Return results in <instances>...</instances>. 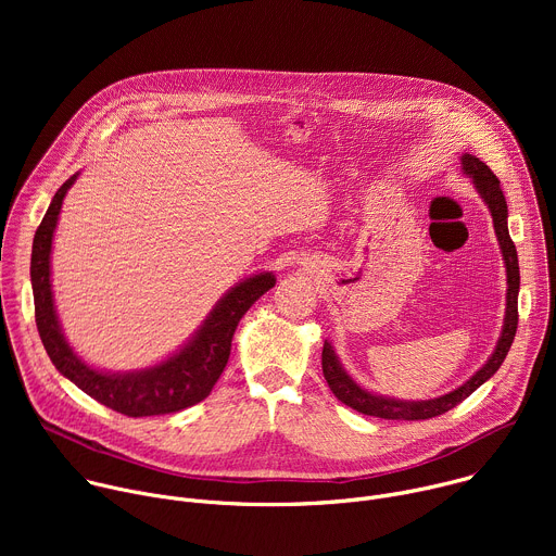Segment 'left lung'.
<instances>
[{
  "instance_id": "1",
  "label": "left lung",
  "mask_w": 556,
  "mask_h": 556,
  "mask_svg": "<svg viewBox=\"0 0 556 556\" xmlns=\"http://www.w3.org/2000/svg\"><path fill=\"white\" fill-rule=\"evenodd\" d=\"M462 169L466 176L472 178L475 187H478L480 195L484 198V202L491 208L493 215V224H495V232L497 240L504 253V264H506V275H508V292H506V319H504V328H502V337L497 341V348L493 352V356L486 361V365L475 371V376H470V380H466L462 387L453 389L451 393L440 395V399L433 401H422V403H403V401H393V399H382V395H374L369 391H365L363 387H358L341 367L334 350L330 343L324 345V354H321V367H324V376L332 389V393L337 399L356 409L358 414L365 416H376V418H384V420H429L435 416L446 414L448 409H453L455 405H459L462 401H466L468 395L478 389L480 384H484L504 363L515 332H517V321H519V312H517V296H519V262H517V249L508 235V206H506V198L502 191V185L497 180V176L491 172L489 165H484L480 157H475L470 153L462 155Z\"/></svg>"
}]
</instances>
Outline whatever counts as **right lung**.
<instances>
[{"mask_svg": "<svg viewBox=\"0 0 556 556\" xmlns=\"http://www.w3.org/2000/svg\"><path fill=\"white\" fill-rule=\"evenodd\" d=\"M74 180L76 176L65 180L54 193L35 232L30 257L35 321L50 361L65 378H70L78 389L92 395L94 401L129 418L174 414L204 401L228 363L230 341L237 324H240L247 309L275 286V275H255L240 286H235L213 307L208 319L191 339V343H187L165 363L129 374L97 371L78 358L65 343L54 314L50 290L52 235L56 228L63 198Z\"/></svg>", "mask_w": 556, "mask_h": 556, "instance_id": "add662e5", "label": "right lung"}]
</instances>
